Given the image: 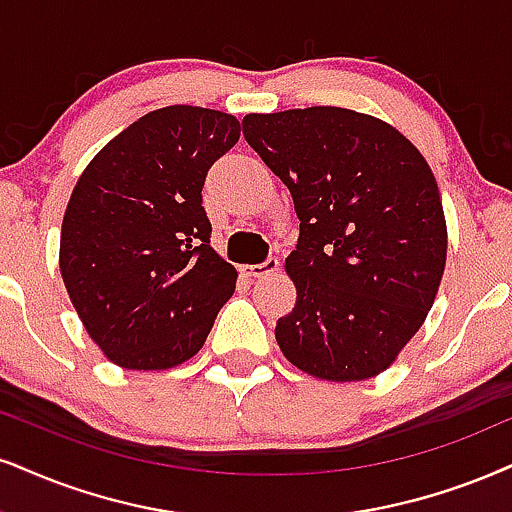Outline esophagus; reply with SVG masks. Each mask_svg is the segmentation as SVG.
<instances>
[{
	"instance_id": "34e87169",
	"label": "esophagus",
	"mask_w": 512,
	"mask_h": 512,
	"mask_svg": "<svg viewBox=\"0 0 512 512\" xmlns=\"http://www.w3.org/2000/svg\"><path fill=\"white\" fill-rule=\"evenodd\" d=\"M280 268V261H277L275 256H268L263 263H256V266H242V273L246 277H263V275H270L275 273V270Z\"/></svg>"
}]
</instances>
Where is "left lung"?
Listing matches in <instances>:
<instances>
[{
	"label": "left lung",
	"mask_w": 512,
	"mask_h": 512,
	"mask_svg": "<svg viewBox=\"0 0 512 512\" xmlns=\"http://www.w3.org/2000/svg\"><path fill=\"white\" fill-rule=\"evenodd\" d=\"M242 128L299 216L285 263L296 304L275 327L282 353L320 380L380 375L425 323L444 275L430 166L396 128L339 106L249 113Z\"/></svg>",
	"instance_id": "1"
}]
</instances>
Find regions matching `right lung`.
I'll return each mask as SVG.
<instances>
[{
  "label": "right lung",
  "instance_id": "1",
  "mask_svg": "<svg viewBox=\"0 0 512 512\" xmlns=\"http://www.w3.org/2000/svg\"><path fill=\"white\" fill-rule=\"evenodd\" d=\"M239 132L230 113L166 106L113 137L80 175L61 225V277L111 363H185L235 292L201 189Z\"/></svg>",
  "mask_w": 512,
  "mask_h": 512
}]
</instances>
